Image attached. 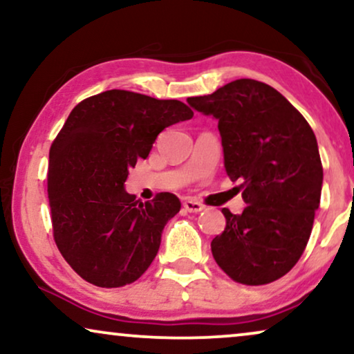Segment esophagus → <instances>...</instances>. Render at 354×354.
I'll return each instance as SVG.
<instances>
[{"label":"esophagus","mask_w":354,"mask_h":354,"mask_svg":"<svg viewBox=\"0 0 354 354\" xmlns=\"http://www.w3.org/2000/svg\"><path fill=\"white\" fill-rule=\"evenodd\" d=\"M183 209L188 211V212H200V211L205 209V206H203L201 203H198V201L187 200V201H183Z\"/></svg>","instance_id":"34e87169"}]
</instances>
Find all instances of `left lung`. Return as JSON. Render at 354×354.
I'll return each instance as SVG.
<instances>
[{
  "label": "left lung",
  "instance_id": "1",
  "mask_svg": "<svg viewBox=\"0 0 354 354\" xmlns=\"http://www.w3.org/2000/svg\"><path fill=\"white\" fill-rule=\"evenodd\" d=\"M187 101L219 122L225 172L241 182L246 203L241 214L222 209L225 229L211 241L216 263L245 285L283 277L301 258L321 203L316 135L283 95L253 79Z\"/></svg>",
  "mask_w": 354,
  "mask_h": 354
}]
</instances>
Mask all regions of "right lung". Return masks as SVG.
<instances>
[{"label": "right lung", "instance_id": "add662e5", "mask_svg": "<svg viewBox=\"0 0 354 354\" xmlns=\"http://www.w3.org/2000/svg\"><path fill=\"white\" fill-rule=\"evenodd\" d=\"M192 118L182 101L127 90L103 91L72 109L50 149L48 198L57 248L86 282L124 287L156 258L180 201L158 193L142 203L124 183L164 129Z\"/></svg>", "mask_w": 354, "mask_h": 354}]
</instances>
